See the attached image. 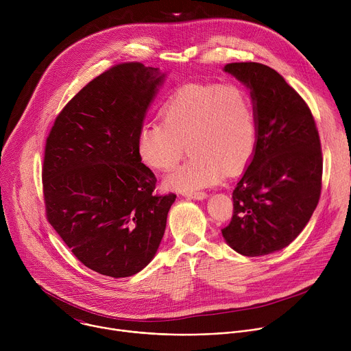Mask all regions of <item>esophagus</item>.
I'll use <instances>...</instances> for the list:
<instances>
[{
    "label": "esophagus",
    "mask_w": 351,
    "mask_h": 351,
    "mask_svg": "<svg viewBox=\"0 0 351 351\" xmlns=\"http://www.w3.org/2000/svg\"><path fill=\"white\" fill-rule=\"evenodd\" d=\"M186 195L191 199H206L208 197V194L204 191H194V193H189Z\"/></svg>",
    "instance_id": "obj_1"
}]
</instances>
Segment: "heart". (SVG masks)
<instances>
[{"label": "heart", "mask_w": 351, "mask_h": 351, "mask_svg": "<svg viewBox=\"0 0 351 351\" xmlns=\"http://www.w3.org/2000/svg\"><path fill=\"white\" fill-rule=\"evenodd\" d=\"M162 123H145L137 136L140 160L156 171H171L165 187L193 193L219 183L226 169L240 171L257 145L252 97L237 84H189L176 90L161 110Z\"/></svg>", "instance_id": "heart-1"}]
</instances>
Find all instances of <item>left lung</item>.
<instances>
[{
    "label": "left lung",
    "instance_id": "1",
    "mask_svg": "<svg viewBox=\"0 0 351 351\" xmlns=\"http://www.w3.org/2000/svg\"><path fill=\"white\" fill-rule=\"evenodd\" d=\"M223 71L250 90L258 134L233 190V217L222 236L241 256H267L289 245L317 208L322 186L319 134L304 99L275 69L233 62Z\"/></svg>",
    "mask_w": 351,
    "mask_h": 351
}]
</instances>
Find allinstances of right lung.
I'll return each mask as SVG.
<instances>
[{
    "instance_id": "add662e5",
    "label": "right lung",
    "mask_w": 351,
    "mask_h": 351,
    "mask_svg": "<svg viewBox=\"0 0 351 351\" xmlns=\"http://www.w3.org/2000/svg\"><path fill=\"white\" fill-rule=\"evenodd\" d=\"M167 73L119 64L86 84L45 143L47 219L87 268L128 278L152 261L176 195H156V175L137 153L147 110Z\"/></svg>"
}]
</instances>
